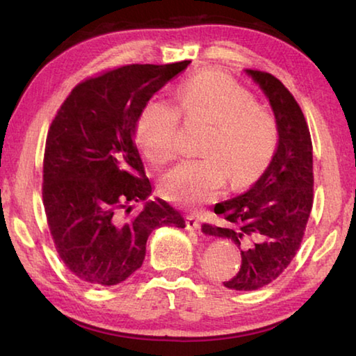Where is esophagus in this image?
Returning a JSON list of instances; mask_svg holds the SVG:
<instances>
[{"label":"esophagus","mask_w":356,"mask_h":356,"mask_svg":"<svg viewBox=\"0 0 356 356\" xmlns=\"http://www.w3.org/2000/svg\"><path fill=\"white\" fill-rule=\"evenodd\" d=\"M185 222H186V229H188V231H197V229L201 227V222H200V220H197L196 215L186 216Z\"/></svg>","instance_id":"34e87169"}]
</instances>
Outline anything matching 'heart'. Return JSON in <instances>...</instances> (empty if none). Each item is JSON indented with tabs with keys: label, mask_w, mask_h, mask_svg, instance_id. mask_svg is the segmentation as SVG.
Returning <instances> with one entry per match:
<instances>
[{
	"label": "heart",
	"mask_w": 356,
	"mask_h": 356,
	"mask_svg": "<svg viewBox=\"0 0 356 356\" xmlns=\"http://www.w3.org/2000/svg\"><path fill=\"white\" fill-rule=\"evenodd\" d=\"M180 110L188 120L210 124L202 160L184 161L160 179L165 200L180 206H201L218 196L231 180L245 186L261 176L278 144V124L259 106L248 89L216 70L201 72L177 89ZM180 113L165 100H150L136 120V141L154 165L177 152Z\"/></svg>",
	"instance_id": "obj_1"
}]
</instances>
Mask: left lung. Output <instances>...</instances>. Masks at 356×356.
<instances>
[{"instance_id":"1","label":"left lung","mask_w":356,"mask_h":356,"mask_svg":"<svg viewBox=\"0 0 356 356\" xmlns=\"http://www.w3.org/2000/svg\"><path fill=\"white\" fill-rule=\"evenodd\" d=\"M259 84L278 124V147L251 188L215 204L225 227L202 225L207 236L227 238L242 254L237 276L225 286L256 291L284 272L297 254L312 209V143L303 111L278 78L245 70Z\"/></svg>"}]
</instances>
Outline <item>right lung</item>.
<instances>
[{
    "label": "right lung",
    "mask_w": 356,
    "mask_h": 356,
    "mask_svg": "<svg viewBox=\"0 0 356 356\" xmlns=\"http://www.w3.org/2000/svg\"><path fill=\"white\" fill-rule=\"evenodd\" d=\"M190 61L131 64L72 89L48 130L42 197L53 242L72 273L92 286L119 284L136 272L160 226L184 216L152 193L135 144L144 105ZM143 200L141 213H124Z\"/></svg>",
    "instance_id": "obj_1"
}]
</instances>
